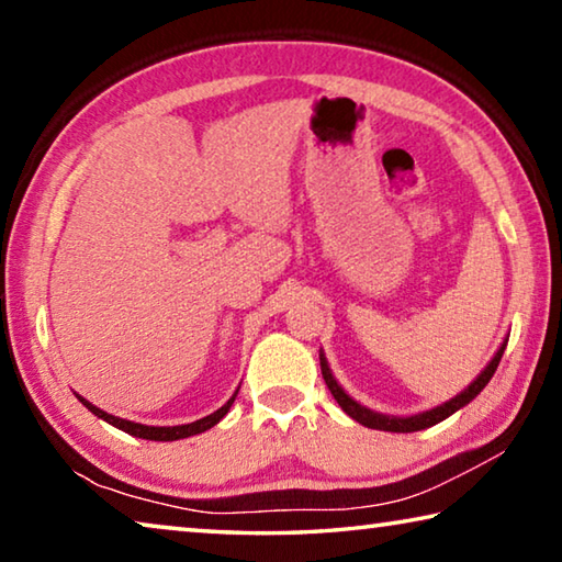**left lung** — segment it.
<instances>
[{
  "instance_id": "obj_1",
  "label": "left lung",
  "mask_w": 562,
  "mask_h": 562,
  "mask_svg": "<svg viewBox=\"0 0 562 562\" xmlns=\"http://www.w3.org/2000/svg\"><path fill=\"white\" fill-rule=\"evenodd\" d=\"M506 345L508 339L503 341L501 349L493 355V359L488 361V367L483 369V372L473 379V382L463 389L461 394H456L453 398H449V402L436 406V408H429V412H422V414H414V416H386V414H376L372 412V408L361 406L357 404L355 398H351L345 389H341L337 384V379L331 376V369L327 364L325 355L319 351V367H322V376H325V384L329 386L331 396L337 398V404L341 406V412L349 414L355 422H359L361 426H367V429H379V431H394V434H412V431H422V429H429V426L443 422V418H449L451 414L459 412V408H463L465 404H471L475 396H479L483 389H486V384L491 382V376L496 374L498 369V361L503 357V351H506Z\"/></svg>"
}]
</instances>
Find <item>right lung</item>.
I'll list each match as a JSON object with an SVG mask.
<instances>
[{
	"label": "right lung",
	"mask_w": 562,
	"mask_h": 562,
	"mask_svg": "<svg viewBox=\"0 0 562 562\" xmlns=\"http://www.w3.org/2000/svg\"><path fill=\"white\" fill-rule=\"evenodd\" d=\"M76 396H79V394H76ZM235 396H237V392L231 398H227V402L221 408H217V412H213L211 416H203V418H198V422H193V424H180V426H146V424H136V422H128V418H119V416H113V414H106V412H103V408L93 406L83 396H79V402L87 406L93 416L103 418V422H109L111 426H116V429H121V431L136 436V439H146V441H178V439H188V436H195V434H203L207 429H213V426L221 422V418L227 412H231Z\"/></svg>",
	"instance_id": "1"
}]
</instances>
